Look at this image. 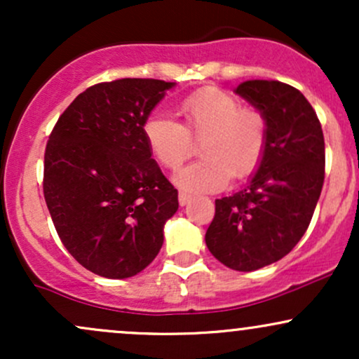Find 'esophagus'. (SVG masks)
Masks as SVG:
<instances>
[{"label": "esophagus", "mask_w": 359, "mask_h": 359, "mask_svg": "<svg viewBox=\"0 0 359 359\" xmlns=\"http://www.w3.org/2000/svg\"><path fill=\"white\" fill-rule=\"evenodd\" d=\"M191 201H192V197L189 196V194H185V192L179 194V204L180 205H187L189 203H191Z\"/></svg>", "instance_id": "1"}]
</instances>
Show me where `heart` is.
<instances>
[{"label":"heart","instance_id":"1","mask_svg":"<svg viewBox=\"0 0 359 359\" xmlns=\"http://www.w3.org/2000/svg\"><path fill=\"white\" fill-rule=\"evenodd\" d=\"M184 125L165 113L150 114L143 138L156 162L177 168L191 155L192 138L203 140L197 162L174 175V184L189 194L221 191L231 177L246 179L257 170L266 147V123L253 108L221 89H203L180 104Z\"/></svg>","mask_w":359,"mask_h":359}]
</instances>
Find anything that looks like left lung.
Returning a JSON list of instances; mask_svg holds the SVG:
<instances>
[{
	"instance_id": "obj_1",
	"label": "left lung",
	"mask_w": 359,
	"mask_h": 359,
	"mask_svg": "<svg viewBox=\"0 0 359 359\" xmlns=\"http://www.w3.org/2000/svg\"><path fill=\"white\" fill-rule=\"evenodd\" d=\"M234 93L265 118L266 147L248 184L216 199L205 245L228 269L253 271L290 253L307 231L324 184V135L292 86L246 81Z\"/></svg>"
}]
</instances>
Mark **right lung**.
Instances as JSON below:
<instances>
[{"instance_id":"add662e5","label":"right lung","mask_w":359,"mask_h":359,"mask_svg":"<svg viewBox=\"0 0 359 359\" xmlns=\"http://www.w3.org/2000/svg\"><path fill=\"white\" fill-rule=\"evenodd\" d=\"M175 82L118 79L86 89L53 128L43 196L60 241L84 269L130 278L154 262L179 209L143 123Z\"/></svg>"}]
</instances>
